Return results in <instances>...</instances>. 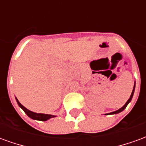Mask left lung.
<instances>
[{"label": "left lung", "instance_id": "1", "mask_svg": "<svg viewBox=\"0 0 146 146\" xmlns=\"http://www.w3.org/2000/svg\"><path fill=\"white\" fill-rule=\"evenodd\" d=\"M135 84H134V88H133V91H132L131 92V96H130V98H129V99L127 101V102L125 103V105L123 106V107H121L120 109H119L118 110H116V111H114V112H112V113H107L108 115L109 114H117V113H119L120 112H122L123 110H125V108L127 107V106L131 102V99L132 98H133V95H134V92H135Z\"/></svg>", "mask_w": 146, "mask_h": 146}]
</instances>
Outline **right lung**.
<instances>
[{
  "mask_svg": "<svg viewBox=\"0 0 146 146\" xmlns=\"http://www.w3.org/2000/svg\"><path fill=\"white\" fill-rule=\"evenodd\" d=\"M16 99V102H17L18 105L23 110L25 113L27 114V116L30 117L31 119H36V120H40V121H46L48 119H51V118H53V117H55L56 116L54 115H51V114H44V113H34V112H32L30 111L28 109L23 106V105L21 104L20 102H19V100L17 99V98H15Z\"/></svg>",
  "mask_w": 146,
  "mask_h": 146,
  "instance_id": "obj_1",
  "label": "right lung"
}]
</instances>
